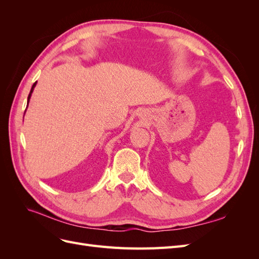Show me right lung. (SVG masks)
<instances>
[{"label":"right lung","instance_id":"obj_1","mask_svg":"<svg viewBox=\"0 0 259 259\" xmlns=\"http://www.w3.org/2000/svg\"><path fill=\"white\" fill-rule=\"evenodd\" d=\"M35 85H36V82L32 85V88H31V91H30V93H29V96H28V105H29V100H30V98H31V95H32V93H33V90H34V88H35ZM27 110V109H26Z\"/></svg>","mask_w":259,"mask_h":259}]
</instances>
